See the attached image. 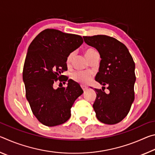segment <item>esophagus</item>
<instances>
[{
  "mask_svg": "<svg viewBox=\"0 0 155 155\" xmlns=\"http://www.w3.org/2000/svg\"><path fill=\"white\" fill-rule=\"evenodd\" d=\"M81 88L83 89V91H85L86 90H87V87H86V86H83V85H81Z\"/></svg>",
  "mask_w": 155,
  "mask_h": 155,
  "instance_id": "esophagus-1",
  "label": "esophagus"
}]
</instances>
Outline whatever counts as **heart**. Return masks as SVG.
<instances>
[{
  "label": "heart",
  "instance_id": "heart-1",
  "mask_svg": "<svg viewBox=\"0 0 155 155\" xmlns=\"http://www.w3.org/2000/svg\"><path fill=\"white\" fill-rule=\"evenodd\" d=\"M97 52L93 48H88L85 51V54L87 59L89 60L91 57L93 55L94 53ZM74 52H72L68 54L66 58V64L69 65L71 63L72 60L74 57ZM72 78L76 82H78L81 84H87L90 83V81L92 80L93 78V74L90 72H83V71H76L74 72L72 74Z\"/></svg>",
  "mask_w": 155,
  "mask_h": 155
}]
</instances>
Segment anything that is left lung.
Masks as SVG:
<instances>
[{
	"label": "left lung",
	"instance_id": "8db88e82",
	"mask_svg": "<svg viewBox=\"0 0 155 155\" xmlns=\"http://www.w3.org/2000/svg\"><path fill=\"white\" fill-rule=\"evenodd\" d=\"M83 39L99 52L102 59L95 79L109 90L107 94L104 90L95 89L96 117L104 124H117L128 115L134 101L135 62L127 46L114 38L97 35Z\"/></svg>",
	"mask_w": 155,
	"mask_h": 155
}]
</instances>
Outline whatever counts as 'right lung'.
<instances>
[{
	"label": "right lung",
	"mask_w": 155,
	"mask_h": 155,
	"mask_svg": "<svg viewBox=\"0 0 155 155\" xmlns=\"http://www.w3.org/2000/svg\"><path fill=\"white\" fill-rule=\"evenodd\" d=\"M83 42L82 37L47 28L37 35L28 48L22 77L26 97L33 115L47 127L64 124L71 116V107L83 91L68 81V87L54 89L57 81L65 83L66 58Z\"/></svg>",
	"instance_id": "obj_1"
}]
</instances>
